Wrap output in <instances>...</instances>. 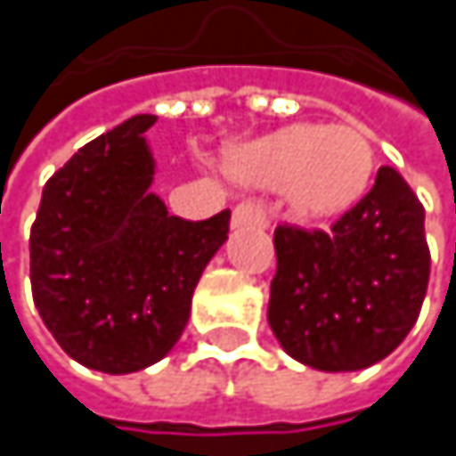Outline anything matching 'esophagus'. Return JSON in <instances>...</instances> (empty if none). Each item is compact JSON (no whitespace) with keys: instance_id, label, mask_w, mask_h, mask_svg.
Masks as SVG:
<instances>
[{"instance_id":"obj_1","label":"esophagus","mask_w":456,"mask_h":456,"mask_svg":"<svg viewBox=\"0 0 456 456\" xmlns=\"http://www.w3.org/2000/svg\"><path fill=\"white\" fill-rule=\"evenodd\" d=\"M266 224H269V214H266V206L261 200H245L232 214V227L264 229Z\"/></svg>"}]
</instances>
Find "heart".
Here are the masks:
<instances>
[{"mask_svg": "<svg viewBox=\"0 0 456 456\" xmlns=\"http://www.w3.org/2000/svg\"><path fill=\"white\" fill-rule=\"evenodd\" d=\"M229 174L258 187H280L298 219H332L367 192L375 171L370 137L348 124H290L234 147Z\"/></svg>", "mask_w": 456, "mask_h": 456, "instance_id": "heart-1", "label": "heart"}]
</instances>
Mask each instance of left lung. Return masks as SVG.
Returning <instances> with one entry per match:
<instances>
[{"label":"left lung","instance_id":"8db88e82","mask_svg":"<svg viewBox=\"0 0 456 456\" xmlns=\"http://www.w3.org/2000/svg\"><path fill=\"white\" fill-rule=\"evenodd\" d=\"M274 250L269 327L306 367H372L419 317L430 277L425 208L391 166L327 232L280 224Z\"/></svg>","mask_w":456,"mask_h":456}]
</instances>
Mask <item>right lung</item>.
Instances as JSON below:
<instances>
[{"label":"right lung","instance_id":"add662e5","mask_svg":"<svg viewBox=\"0 0 456 456\" xmlns=\"http://www.w3.org/2000/svg\"><path fill=\"white\" fill-rule=\"evenodd\" d=\"M152 124L134 116L84 144L45 184L31 227V290L46 330L70 359L108 375L144 370L176 346L229 232V211L187 222L150 192Z\"/></svg>","mask_w":456,"mask_h":456}]
</instances>
